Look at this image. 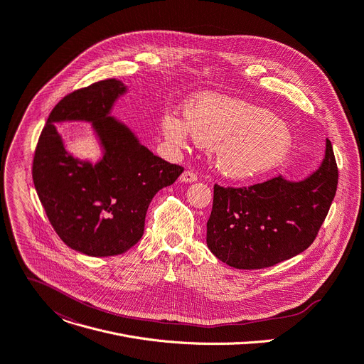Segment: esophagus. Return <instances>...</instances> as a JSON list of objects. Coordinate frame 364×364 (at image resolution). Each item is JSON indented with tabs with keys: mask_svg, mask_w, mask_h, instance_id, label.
<instances>
[{
	"mask_svg": "<svg viewBox=\"0 0 364 364\" xmlns=\"http://www.w3.org/2000/svg\"><path fill=\"white\" fill-rule=\"evenodd\" d=\"M196 180H197V174L193 173V171H190V170L184 171V173L180 176V181H181V183H193V181H196Z\"/></svg>",
	"mask_w": 364,
	"mask_h": 364,
	"instance_id": "1",
	"label": "esophagus"
}]
</instances>
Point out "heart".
Listing matches in <instances>:
<instances>
[{
	"label": "heart",
	"mask_w": 364,
	"mask_h": 364,
	"mask_svg": "<svg viewBox=\"0 0 364 364\" xmlns=\"http://www.w3.org/2000/svg\"><path fill=\"white\" fill-rule=\"evenodd\" d=\"M162 132L168 141L184 145L187 129L200 145H213L218 168L234 178L267 173L287 156L291 135L284 122L267 110L235 98L206 95L186 109V122L167 114Z\"/></svg>",
	"instance_id": "obj_1"
}]
</instances>
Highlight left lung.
Returning <instances> with one entry per match:
<instances>
[{
    "mask_svg": "<svg viewBox=\"0 0 364 364\" xmlns=\"http://www.w3.org/2000/svg\"><path fill=\"white\" fill-rule=\"evenodd\" d=\"M338 184L333 145L321 167L304 181L282 176L248 187H213L208 220L209 250L241 270L272 267L304 252L316 238Z\"/></svg>",
    "mask_w": 364,
    "mask_h": 364,
    "instance_id": "left-lung-1",
    "label": "left lung"
}]
</instances>
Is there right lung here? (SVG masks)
Wrapping results in <instances>:
<instances>
[{
    "mask_svg": "<svg viewBox=\"0 0 364 364\" xmlns=\"http://www.w3.org/2000/svg\"><path fill=\"white\" fill-rule=\"evenodd\" d=\"M123 82L109 78L65 95L50 112L33 158V183L58 237L91 257L119 255L144 235L152 197L171 186L181 165L154 155L110 117ZM91 121L105 155L92 166L64 151L55 121Z\"/></svg>",
    "mask_w": 364,
    "mask_h": 364,
    "instance_id": "add662e5",
    "label": "right lung"
}]
</instances>
